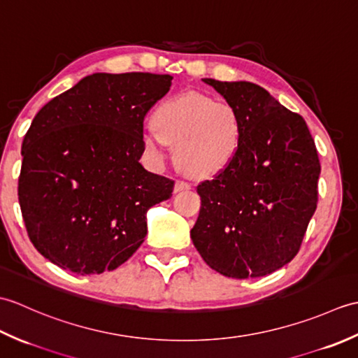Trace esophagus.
<instances>
[{"instance_id":"obj_1","label":"esophagus","mask_w":358,"mask_h":358,"mask_svg":"<svg viewBox=\"0 0 358 358\" xmlns=\"http://www.w3.org/2000/svg\"><path fill=\"white\" fill-rule=\"evenodd\" d=\"M191 183H187V181H183V180H177L175 181V187L173 191L175 192H181V191H187V189H191Z\"/></svg>"}]
</instances>
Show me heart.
Listing matches in <instances>:
<instances>
[{"instance_id":"b5f03b06","label":"heart","mask_w":358,"mask_h":358,"mask_svg":"<svg viewBox=\"0 0 358 358\" xmlns=\"http://www.w3.org/2000/svg\"><path fill=\"white\" fill-rule=\"evenodd\" d=\"M155 132L143 136L148 152L162 155L173 144V162L189 177L206 178L224 171L237 157L243 123L238 110L226 101L187 92L167 98L152 115Z\"/></svg>"}]
</instances>
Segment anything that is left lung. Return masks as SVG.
<instances>
[{
    "label": "left lung",
    "instance_id": "left-lung-1",
    "mask_svg": "<svg viewBox=\"0 0 358 358\" xmlns=\"http://www.w3.org/2000/svg\"><path fill=\"white\" fill-rule=\"evenodd\" d=\"M238 110L241 146L224 171L196 187L200 215L194 246L212 269L255 278L299 252L317 209L315 143L301 115L249 81L203 78Z\"/></svg>",
    "mask_w": 358,
    "mask_h": 358
}]
</instances>
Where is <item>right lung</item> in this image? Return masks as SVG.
<instances>
[{
	"mask_svg": "<svg viewBox=\"0 0 358 358\" xmlns=\"http://www.w3.org/2000/svg\"><path fill=\"white\" fill-rule=\"evenodd\" d=\"M171 75L92 73L43 106L22 141L18 200L30 241L62 269L113 271L148 234L173 180L146 171L143 121Z\"/></svg>",
	"mask_w": 358,
	"mask_h": 358,
	"instance_id": "add662e5",
	"label": "right lung"
}]
</instances>
